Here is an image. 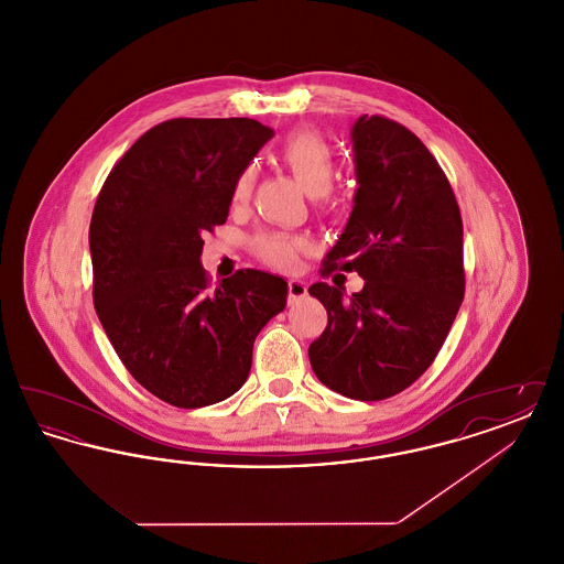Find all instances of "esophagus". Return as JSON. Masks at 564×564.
Segmentation results:
<instances>
[{
    "label": "esophagus",
    "instance_id": "esophagus-1",
    "mask_svg": "<svg viewBox=\"0 0 564 564\" xmlns=\"http://www.w3.org/2000/svg\"><path fill=\"white\" fill-rule=\"evenodd\" d=\"M288 294H290V304H294V302L302 300L304 295L308 294V288L300 279H290L288 281Z\"/></svg>",
    "mask_w": 564,
    "mask_h": 564
}]
</instances>
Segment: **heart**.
Wrapping results in <instances>:
<instances>
[{"label": "heart", "instance_id": "obj_1", "mask_svg": "<svg viewBox=\"0 0 564 564\" xmlns=\"http://www.w3.org/2000/svg\"><path fill=\"white\" fill-rule=\"evenodd\" d=\"M279 159L294 175L300 188L308 196L327 200L332 194V177H334V154L332 148L322 134L311 129H302L290 134L281 148ZM253 166H245L232 186V200L245 203L253 189ZM256 253L274 269H292L297 262L300 251L306 249V241L302 237H294L288 232H262L253 241Z\"/></svg>", "mask_w": 564, "mask_h": 564}]
</instances>
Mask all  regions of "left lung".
<instances>
[{"instance_id":"1","label":"left lung","mask_w":564,"mask_h":564,"mask_svg":"<svg viewBox=\"0 0 564 564\" xmlns=\"http://www.w3.org/2000/svg\"><path fill=\"white\" fill-rule=\"evenodd\" d=\"M359 188L323 274L355 270L364 290L315 283L327 327L308 347L332 391L378 402L408 389L442 349L465 295L463 221L442 166L395 120L361 116L352 131Z\"/></svg>"}]
</instances>
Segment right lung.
Returning <instances> with one entry per match:
<instances>
[{
	"instance_id": "add662e5",
	"label": "right lung",
	"mask_w": 564,
	"mask_h": 564,
	"mask_svg": "<svg viewBox=\"0 0 564 564\" xmlns=\"http://www.w3.org/2000/svg\"><path fill=\"white\" fill-rule=\"evenodd\" d=\"M274 134L251 118H173L141 134L97 196L93 302L111 347L162 402L203 408L237 393L253 340L288 283L245 269L209 285L203 235L224 224L242 169Z\"/></svg>"
}]
</instances>
